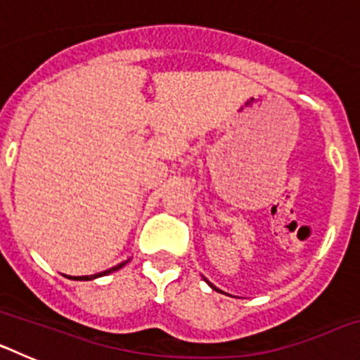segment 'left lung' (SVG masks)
I'll use <instances>...</instances> for the list:
<instances>
[{"label": "left lung", "mask_w": 360, "mask_h": 360, "mask_svg": "<svg viewBox=\"0 0 360 360\" xmlns=\"http://www.w3.org/2000/svg\"><path fill=\"white\" fill-rule=\"evenodd\" d=\"M205 281H207V279H205ZM207 285H209V287L212 288V290H216V292H221V290H219V288H216L214 285H212V283H209V281H207ZM221 294H224V292H221Z\"/></svg>", "instance_id": "1"}]
</instances>
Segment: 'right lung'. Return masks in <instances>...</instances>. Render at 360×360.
Wrapping results in <instances>:
<instances>
[{
  "label": "right lung",
  "instance_id": "add662e5",
  "mask_svg": "<svg viewBox=\"0 0 360 360\" xmlns=\"http://www.w3.org/2000/svg\"><path fill=\"white\" fill-rule=\"evenodd\" d=\"M128 262H129V259H128ZM128 262L119 263L117 266H111L110 270H104V272H98V274H94V276H70L68 279H75V281H90V279H97V278H101V276H108V274H111V272H115V270L122 269V266L126 265Z\"/></svg>",
  "mask_w": 360,
  "mask_h": 360
}]
</instances>
